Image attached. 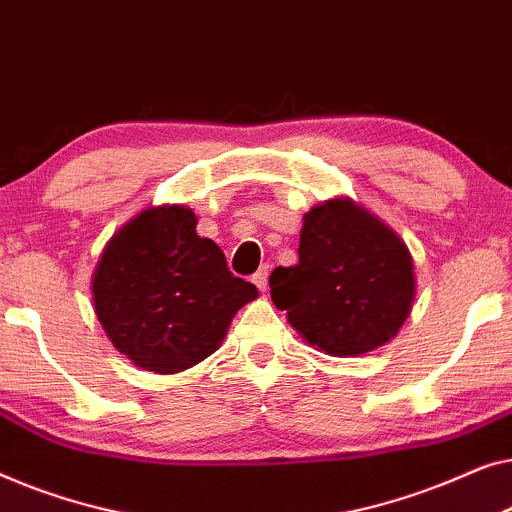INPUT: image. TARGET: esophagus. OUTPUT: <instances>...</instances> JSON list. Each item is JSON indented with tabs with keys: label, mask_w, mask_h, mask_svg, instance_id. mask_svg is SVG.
I'll use <instances>...</instances> for the list:
<instances>
[{
	"label": "esophagus",
	"mask_w": 512,
	"mask_h": 512,
	"mask_svg": "<svg viewBox=\"0 0 512 512\" xmlns=\"http://www.w3.org/2000/svg\"><path fill=\"white\" fill-rule=\"evenodd\" d=\"M253 283L259 287V290H266V285H269V266H259V269L255 271V276H253Z\"/></svg>",
	"instance_id": "34e87169"
}]
</instances>
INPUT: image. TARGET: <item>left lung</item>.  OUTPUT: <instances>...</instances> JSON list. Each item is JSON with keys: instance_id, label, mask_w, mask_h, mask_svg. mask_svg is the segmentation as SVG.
<instances>
[{"instance_id": "1", "label": "left lung", "mask_w": 512, "mask_h": 512, "mask_svg": "<svg viewBox=\"0 0 512 512\" xmlns=\"http://www.w3.org/2000/svg\"><path fill=\"white\" fill-rule=\"evenodd\" d=\"M271 299L311 345L364 355L397 336L415 299L413 257L399 234L348 197L304 215L299 264L278 266Z\"/></svg>"}]
</instances>
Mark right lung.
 <instances>
[{"mask_svg":"<svg viewBox=\"0 0 512 512\" xmlns=\"http://www.w3.org/2000/svg\"><path fill=\"white\" fill-rule=\"evenodd\" d=\"M257 287L197 234L185 206H150L113 234L92 276L95 313L115 350L155 373H178L220 348Z\"/></svg>","mask_w":512,"mask_h":512,"instance_id":"right-lung-1","label":"right lung"}]
</instances>
